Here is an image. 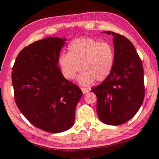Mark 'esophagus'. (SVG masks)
Masks as SVG:
<instances>
[{"mask_svg": "<svg viewBox=\"0 0 159 159\" xmlns=\"http://www.w3.org/2000/svg\"><path fill=\"white\" fill-rule=\"evenodd\" d=\"M81 90H82V92H83V93H84V94H85V93H87V92H89V89H87V88H83V87H81Z\"/></svg>", "mask_w": 159, "mask_h": 159, "instance_id": "1", "label": "esophagus"}]
</instances>
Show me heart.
Returning a JSON list of instances; mask_svg holds the SVG:
<instances>
[{
	"mask_svg": "<svg viewBox=\"0 0 159 159\" xmlns=\"http://www.w3.org/2000/svg\"><path fill=\"white\" fill-rule=\"evenodd\" d=\"M114 62L115 50L110 43L87 38L74 39L68 46V53L63 54L59 59L67 79H72L81 67L83 71L77 80L82 85H89L95 80L97 82L106 80Z\"/></svg>",
	"mask_w": 159,
	"mask_h": 159,
	"instance_id": "b5f03b06",
	"label": "heart"
}]
</instances>
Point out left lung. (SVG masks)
<instances>
[{
  "label": "left lung",
  "instance_id": "left-lung-1",
  "mask_svg": "<svg viewBox=\"0 0 159 159\" xmlns=\"http://www.w3.org/2000/svg\"><path fill=\"white\" fill-rule=\"evenodd\" d=\"M104 33L113 36L114 66L109 77L91 91L97 97L99 119L106 124L117 126L133 118L143 103V67L129 39L114 32Z\"/></svg>",
  "mask_w": 159,
  "mask_h": 159
}]
</instances>
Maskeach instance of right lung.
I'll list each match as a JSON object with an SVG mask.
<instances>
[{
  "label": "right lung",
  "instance_id": "obj_1",
  "mask_svg": "<svg viewBox=\"0 0 159 159\" xmlns=\"http://www.w3.org/2000/svg\"><path fill=\"white\" fill-rule=\"evenodd\" d=\"M66 39L50 37L32 43L17 56L12 67L14 98L33 126L48 133L73 126L76 107L83 92L66 80L58 66Z\"/></svg>",
  "mask_w": 159,
  "mask_h": 159
}]
</instances>
